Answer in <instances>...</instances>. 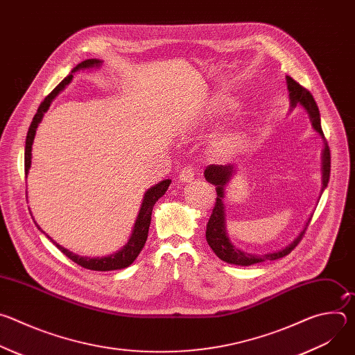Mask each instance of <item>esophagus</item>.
Masks as SVG:
<instances>
[{"instance_id":"obj_1","label":"esophagus","mask_w":355,"mask_h":355,"mask_svg":"<svg viewBox=\"0 0 355 355\" xmlns=\"http://www.w3.org/2000/svg\"><path fill=\"white\" fill-rule=\"evenodd\" d=\"M195 175H196V168L192 167V166H189V167H184V168L180 171L178 180H180L181 182H191V181L195 178Z\"/></svg>"}]
</instances>
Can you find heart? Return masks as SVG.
<instances>
[{
	"label": "heart",
	"instance_id": "obj_1",
	"mask_svg": "<svg viewBox=\"0 0 355 355\" xmlns=\"http://www.w3.org/2000/svg\"><path fill=\"white\" fill-rule=\"evenodd\" d=\"M227 107H222V108H214V114L212 115H222L227 111ZM244 141V136L239 129H229L223 133H220L216 140H215V148L216 151H219L220 155L223 156H230L236 151L240 150V147L243 146Z\"/></svg>",
	"mask_w": 355,
	"mask_h": 355
}]
</instances>
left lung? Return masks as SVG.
Listing matches in <instances>:
<instances>
[{
    "label": "left lung",
    "mask_w": 355,
    "mask_h": 355,
    "mask_svg": "<svg viewBox=\"0 0 355 355\" xmlns=\"http://www.w3.org/2000/svg\"><path fill=\"white\" fill-rule=\"evenodd\" d=\"M286 85H288V91H289L291 110H293L296 107L305 108L306 112L309 114L313 129L324 140V148H323V155H322V192H323L324 188L327 187L329 178H330V148H329V144H327L326 137H324L323 130H322L320 114H319L318 104H316L313 95L306 88H303L299 83H296L293 78H291L289 76H286ZM204 174H205L207 181L216 187V193H218L215 207L212 209V215H211L209 222L207 225V241L211 245V248L214 250L215 254L222 261L229 263V264H234V266L247 267V266H252V264L263 263V261L278 260V259H282V257L288 256L289 252L297 245V243L302 240L303 234H305V232H306V227H308L311 219L305 225V229L300 232V234L289 245H286L281 250L266 252V254H250V252L239 250L230 241V239L226 233L225 205H223L225 185L236 174V167L233 164H226V166L212 164V166L207 167Z\"/></svg>",
    "instance_id": "1"
}]
</instances>
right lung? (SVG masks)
<instances>
[{"label":"right lung","instance_id":"add662e5","mask_svg":"<svg viewBox=\"0 0 355 355\" xmlns=\"http://www.w3.org/2000/svg\"><path fill=\"white\" fill-rule=\"evenodd\" d=\"M101 64H103V62L98 60V59H88V60L81 62L80 64H77L71 70V73L52 92H50L43 99V103L39 105L37 112L33 116L32 123H31L29 130H28V135H26V141H25V174H28V171L31 168L32 144H33V139H35V135H36V128H37L39 122L42 121L44 112L49 110L50 104H52V101L73 80V73H76L78 70L99 67ZM170 184H171V180H163L162 182L156 184L155 187H151L150 189L146 191V193L143 196V202H141L139 215H137V219H136V223H135V227H133V232H132V236H130L129 241L123 245V248L114 252V254H110V256H105V257H83V256L74 254V252L62 247L52 237H49L47 234L46 236L53 241V244L63 252L64 256H67L71 261L81 266L83 268L92 270V271H114V270L126 268L136 260V257L140 254L141 248L144 247V243H146L147 234H148V226H150V222H151V211H153V207H155L156 202L166 193ZM37 229H40V227L37 226Z\"/></svg>","mask_w":355,"mask_h":355}]
</instances>
